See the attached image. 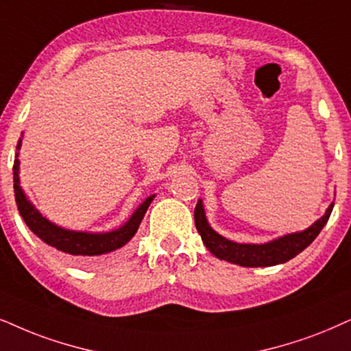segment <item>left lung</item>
<instances>
[{"label": "left lung", "instance_id": "left-lung-1", "mask_svg": "<svg viewBox=\"0 0 351 351\" xmlns=\"http://www.w3.org/2000/svg\"><path fill=\"white\" fill-rule=\"evenodd\" d=\"M332 208H334V203L327 208L326 215L321 219H317L315 224L309 226L308 229L259 245L232 242V240H227L226 237L217 234L216 230H213L211 226L208 224L206 216H204L202 199H198L197 206H195V226H197L198 234L202 235L204 247L216 258L245 267H266L287 263L289 259L297 256L298 253H302L308 245H311L313 240L319 235L322 227L326 226V222L329 221Z\"/></svg>", "mask_w": 351, "mask_h": 351}]
</instances>
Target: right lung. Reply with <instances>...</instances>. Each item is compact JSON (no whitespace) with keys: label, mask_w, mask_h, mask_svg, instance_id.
<instances>
[{"label":"right lung","mask_w":351,"mask_h":351,"mask_svg":"<svg viewBox=\"0 0 351 351\" xmlns=\"http://www.w3.org/2000/svg\"><path fill=\"white\" fill-rule=\"evenodd\" d=\"M21 140L17 143V149H21ZM19 153L16 154L14 159V195H16V203L17 209H19L22 219L25 221V224L29 226V229L34 234L42 239L45 243H48L49 247H54L59 252L69 253L72 256L82 259V261L90 263L93 259H98L101 254H108L117 250L125 248V245L130 242L132 237L135 235V232L138 230L140 222H142L145 213L149 204H152L154 195L148 197L145 202L135 209L134 215L130 216V219L125 222L124 226L119 229L104 232V234H92V232H75V230H67L62 229L53 222H49L47 217H43L38 211L34 208L29 199H27L24 190L21 186L19 180Z\"/></svg>","instance_id":"right-lung-1"}]
</instances>
